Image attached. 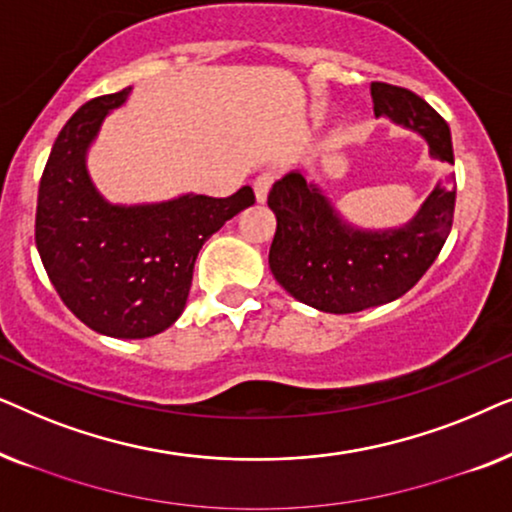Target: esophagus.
I'll return each mask as SVG.
<instances>
[{
    "label": "esophagus",
    "instance_id": "1",
    "mask_svg": "<svg viewBox=\"0 0 512 512\" xmlns=\"http://www.w3.org/2000/svg\"><path fill=\"white\" fill-rule=\"evenodd\" d=\"M272 184H275V172L265 170V172L258 174L256 181H254V193H256V200L258 202L268 200V193H270Z\"/></svg>",
    "mask_w": 512,
    "mask_h": 512
}]
</instances>
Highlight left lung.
Returning <instances> with one entry per match:
<instances>
[{
  "mask_svg": "<svg viewBox=\"0 0 512 512\" xmlns=\"http://www.w3.org/2000/svg\"><path fill=\"white\" fill-rule=\"evenodd\" d=\"M375 116H387L426 139L429 153L454 165L452 135L443 116L410 90L370 83ZM457 181L447 174L419 212L401 228L363 230L347 223L319 184L300 172L275 181L268 207L277 216L270 270L300 303L331 314H352L401 298L415 286L450 235Z\"/></svg>",
  "mask_w": 512,
  "mask_h": 512,
  "instance_id": "8db88e82",
  "label": "left lung"
}]
</instances>
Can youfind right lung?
Masks as SVG:
<instances>
[{"label": "right lung", "instance_id": "1", "mask_svg": "<svg viewBox=\"0 0 512 512\" xmlns=\"http://www.w3.org/2000/svg\"><path fill=\"white\" fill-rule=\"evenodd\" d=\"M130 88L83 104L55 139L41 174L34 240L48 279L76 319L109 338L163 333L181 317L202 244L256 202L186 193L151 205H111L90 179L86 156Z\"/></svg>", "mask_w": 512, "mask_h": 512}]
</instances>
